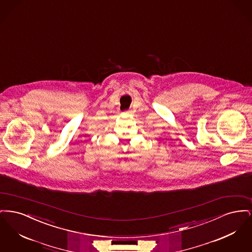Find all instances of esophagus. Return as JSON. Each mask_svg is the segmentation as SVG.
I'll return each instance as SVG.
<instances>
[{
	"instance_id": "1",
	"label": "esophagus",
	"mask_w": 252,
	"mask_h": 252,
	"mask_svg": "<svg viewBox=\"0 0 252 252\" xmlns=\"http://www.w3.org/2000/svg\"><path fill=\"white\" fill-rule=\"evenodd\" d=\"M125 114H130L131 113V111H126V112H124Z\"/></svg>"
}]
</instances>
